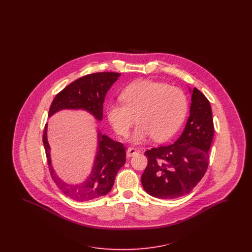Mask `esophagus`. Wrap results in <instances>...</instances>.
Wrapping results in <instances>:
<instances>
[{
	"mask_svg": "<svg viewBox=\"0 0 252 252\" xmlns=\"http://www.w3.org/2000/svg\"><path fill=\"white\" fill-rule=\"evenodd\" d=\"M138 153V151H137V149H135V148H129L128 150H127V152H126V157H132V156H134V155H136Z\"/></svg>",
	"mask_w": 252,
	"mask_h": 252,
	"instance_id": "obj_1",
	"label": "esophagus"
}]
</instances>
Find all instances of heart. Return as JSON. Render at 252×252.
<instances>
[{"label":"heart","mask_w":252,"mask_h":252,"mask_svg":"<svg viewBox=\"0 0 252 252\" xmlns=\"http://www.w3.org/2000/svg\"><path fill=\"white\" fill-rule=\"evenodd\" d=\"M121 98L124 103H109L107 118L119 135L126 136L136 116L138 125L130 137L135 144L151 137L156 141L166 140L182 125L188 111L187 98L180 89L153 80L132 83Z\"/></svg>","instance_id":"obj_1"}]
</instances>
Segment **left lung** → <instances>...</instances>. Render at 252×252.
<instances>
[{
	"mask_svg": "<svg viewBox=\"0 0 252 252\" xmlns=\"http://www.w3.org/2000/svg\"><path fill=\"white\" fill-rule=\"evenodd\" d=\"M189 116L182 134L168 146L145 153L148 165L141 176L146 192L155 198H176L189 194L201 180L209 164L214 126L211 104L194 88Z\"/></svg>",
	"mask_w": 252,
	"mask_h": 252,
	"instance_id": "left-lung-1",
	"label": "left lung"
}]
</instances>
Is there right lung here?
<instances>
[{"instance_id":"add662e5","label":"right lung","mask_w":252,"mask_h":252,"mask_svg":"<svg viewBox=\"0 0 252 252\" xmlns=\"http://www.w3.org/2000/svg\"><path fill=\"white\" fill-rule=\"evenodd\" d=\"M120 76L119 73L101 72L76 79L55 96L48 116L51 117L63 110H81L101 122L107 92ZM47 131L48 125L44 129L43 144L49 169L54 182L64 195L77 201H87L104 196L111 191L117 172L126 162V150L122 143L116 142L97 128V149L89 176L80 183H67L55 173L52 164Z\"/></svg>"}]
</instances>
